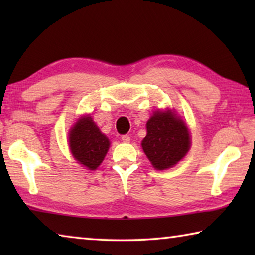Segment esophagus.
<instances>
[{
	"instance_id": "esophagus-1",
	"label": "esophagus",
	"mask_w": 255,
	"mask_h": 255,
	"mask_svg": "<svg viewBox=\"0 0 255 255\" xmlns=\"http://www.w3.org/2000/svg\"><path fill=\"white\" fill-rule=\"evenodd\" d=\"M122 140L124 141V143H129V141H130V137H129L128 135H123Z\"/></svg>"
}]
</instances>
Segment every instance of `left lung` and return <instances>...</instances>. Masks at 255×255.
I'll list each match as a JSON object with an SVG mask.
<instances>
[{
	"label": "left lung",
	"mask_w": 255,
	"mask_h": 255,
	"mask_svg": "<svg viewBox=\"0 0 255 255\" xmlns=\"http://www.w3.org/2000/svg\"><path fill=\"white\" fill-rule=\"evenodd\" d=\"M146 127L147 135L141 141V147L156 170L172 167L188 153V127L173 112L156 111Z\"/></svg>",
	"instance_id": "left-lung-1"
}]
</instances>
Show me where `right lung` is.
Wrapping results in <instances>:
<instances>
[{
  "instance_id": "add662e5",
  "label": "right lung",
  "mask_w": 255,
  "mask_h": 255,
  "mask_svg": "<svg viewBox=\"0 0 255 255\" xmlns=\"http://www.w3.org/2000/svg\"><path fill=\"white\" fill-rule=\"evenodd\" d=\"M109 139L101 133L92 118L83 117L70 132V147L77 162L90 170H96L109 149Z\"/></svg>"
}]
</instances>
